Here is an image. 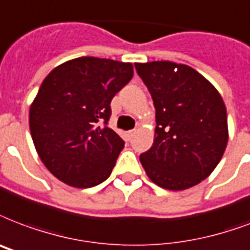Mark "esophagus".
<instances>
[{
    "label": "esophagus",
    "instance_id": "34e87169",
    "mask_svg": "<svg viewBox=\"0 0 250 250\" xmlns=\"http://www.w3.org/2000/svg\"><path fill=\"white\" fill-rule=\"evenodd\" d=\"M135 133H136V129H131V131H128V133H127V136H128V139H132L133 136H135Z\"/></svg>",
    "mask_w": 250,
    "mask_h": 250
}]
</instances>
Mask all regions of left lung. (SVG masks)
Wrapping results in <instances>:
<instances>
[{"mask_svg": "<svg viewBox=\"0 0 250 250\" xmlns=\"http://www.w3.org/2000/svg\"><path fill=\"white\" fill-rule=\"evenodd\" d=\"M156 108L155 140L140 155L146 176L180 191L207 178L228 143L226 104L208 80L185 64L136 62Z\"/></svg>", "mask_w": 250, "mask_h": 250, "instance_id": "left-lung-1", "label": "left lung"}]
</instances>
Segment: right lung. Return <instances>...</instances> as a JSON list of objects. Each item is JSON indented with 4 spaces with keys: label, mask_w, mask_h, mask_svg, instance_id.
<instances>
[{
    "label": "right lung",
    "mask_w": 250,
    "mask_h": 250,
    "mask_svg": "<svg viewBox=\"0 0 250 250\" xmlns=\"http://www.w3.org/2000/svg\"><path fill=\"white\" fill-rule=\"evenodd\" d=\"M133 76L131 62L83 56L49 72L30 107L38 155L53 176L79 188L107 180L125 142L107 125L111 100Z\"/></svg>",
    "instance_id": "1"
}]
</instances>
